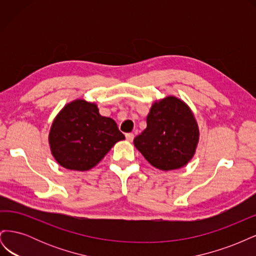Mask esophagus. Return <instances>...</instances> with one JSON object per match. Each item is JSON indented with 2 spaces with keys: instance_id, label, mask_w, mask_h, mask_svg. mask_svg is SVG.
<instances>
[{
  "instance_id": "1",
  "label": "esophagus",
  "mask_w": 256,
  "mask_h": 256,
  "mask_svg": "<svg viewBox=\"0 0 256 256\" xmlns=\"http://www.w3.org/2000/svg\"><path fill=\"white\" fill-rule=\"evenodd\" d=\"M126 138L129 142H132L134 138V134H126Z\"/></svg>"
}]
</instances>
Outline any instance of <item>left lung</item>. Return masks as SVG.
<instances>
[{
	"label": "left lung",
	"instance_id": "8db88e82",
	"mask_svg": "<svg viewBox=\"0 0 256 256\" xmlns=\"http://www.w3.org/2000/svg\"><path fill=\"white\" fill-rule=\"evenodd\" d=\"M147 127L134 140L144 158L162 171L180 168L194 156L200 131L190 108L168 96L154 102L146 118Z\"/></svg>",
	"mask_w": 256,
	"mask_h": 256
}]
</instances>
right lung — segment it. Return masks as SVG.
I'll return each instance as SVG.
<instances>
[{"label": "right lung", "mask_w": 256, "mask_h": 256, "mask_svg": "<svg viewBox=\"0 0 256 256\" xmlns=\"http://www.w3.org/2000/svg\"><path fill=\"white\" fill-rule=\"evenodd\" d=\"M125 140L114 120L99 114L97 104L76 99L54 118L49 134L52 156L74 171H88L118 141Z\"/></svg>", "instance_id": "right-lung-1"}]
</instances>
